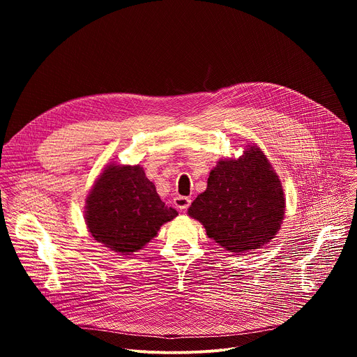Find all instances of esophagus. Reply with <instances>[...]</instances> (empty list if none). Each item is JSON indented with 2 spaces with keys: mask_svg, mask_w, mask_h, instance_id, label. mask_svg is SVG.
Here are the masks:
<instances>
[{
  "mask_svg": "<svg viewBox=\"0 0 357 357\" xmlns=\"http://www.w3.org/2000/svg\"><path fill=\"white\" fill-rule=\"evenodd\" d=\"M174 205H175V206H176V209H179V211L188 209V208H189V205H190V197L178 195V196L174 199Z\"/></svg>",
  "mask_w": 357,
  "mask_h": 357,
  "instance_id": "obj_1",
  "label": "esophagus"
}]
</instances>
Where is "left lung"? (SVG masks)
Returning a JSON list of instances; mask_svg holds the SVG:
<instances>
[{
    "instance_id": "8db88e82",
    "label": "left lung",
    "mask_w": 357,
    "mask_h": 357,
    "mask_svg": "<svg viewBox=\"0 0 357 357\" xmlns=\"http://www.w3.org/2000/svg\"><path fill=\"white\" fill-rule=\"evenodd\" d=\"M285 211L282 186L260 148L251 145L238 160H222L208 178L206 190L188 213L211 238L231 252L268 243Z\"/></svg>"
}]
</instances>
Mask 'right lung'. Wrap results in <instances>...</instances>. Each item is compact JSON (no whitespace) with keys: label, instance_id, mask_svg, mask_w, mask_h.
I'll list each match as a JSON object with an SVG mask.
<instances>
[{"label":"right lung","instance_id":"right-lung-1","mask_svg":"<svg viewBox=\"0 0 357 357\" xmlns=\"http://www.w3.org/2000/svg\"><path fill=\"white\" fill-rule=\"evenodd\" d=\"M86 223L94 240L128 256L178 216L139 165L107 167L86 200Z\"/></svg>","mask_w":357,"mask_h":357}]
</instances>
